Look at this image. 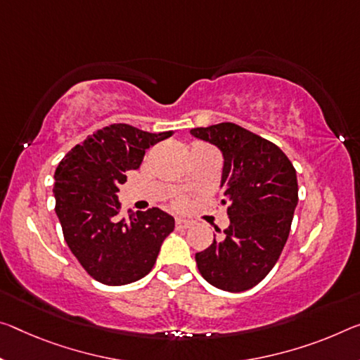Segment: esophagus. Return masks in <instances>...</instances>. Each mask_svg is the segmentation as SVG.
Listing matches in <instances>:
<instances>
[{"label": "esophagus", "mask_w": 360, "mask_h": 360, "mask_svg": "<svg viewBox=\"0 0 360 360\" xmlns=\"http://www.w3.org/2000/svg\"><path fill=\"white\" fill-rule=\"evenodd\" d=\"M192 226V222L191 221H187V219H176V227H178V229H187V227H191Z\"/></svg>", "instance_id": "obj_1"}]
</instances>
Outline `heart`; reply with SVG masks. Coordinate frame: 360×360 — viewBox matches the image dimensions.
<instances>
[{
    "label": "heart",
    "instance_id": "1",
    "mask_svg": "<svg viewBox=\"0 0 360 360\" xmlns=\"http://www.w3.org/2000/svg\"><path fill=\"white\" fill-rule=\"evenodd\" d=\"M176 205H178L179 208H182V207H186V200L184 198H178V202H176Z\"/></svg>",
    "mask_w": 360,
    "mask_h": 360
}]
</instances>
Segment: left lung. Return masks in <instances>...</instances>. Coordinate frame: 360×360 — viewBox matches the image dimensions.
Returning <instances> with one entry per match:
<instances>
[{
    "label": "left lung",
    "mask_w": 360,
    "mask_h": 360,
    "mask_svg": "<svg viewBox=\"0 0 360 360\" xmlns=\"http://www.w3.org/2000/svg\"><path fill=\"white\" fill-rule=\"evenodd\" d=\"M218 147L224 158V189L231 224L224 237L195 255L202 277L224 292L253 288L276 266L298 205V179L276 144L236 123L191 129Z\"/></svg>",
    "instance_id": "1"
}]
</instances>
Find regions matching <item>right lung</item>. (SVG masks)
<instances>
[{
    "instance_id": "obj_1",
    "label": "right lung",
    "mask_w": 360,
    "mask_h": 360,
    "mask_svg": "<svg viewBox=\"0 0 360 360\" xmlns=\"http://www.w3.org/2000/svg\"><path fill=\"white\" fill-rule=\"evenodd\" d=\"M171 131L147 133L115 123L88 136L56 169V214L73 256L91 277L127 285L147 276L160 247L174 229V218L160 208L120 214V186L138 169L146 150Z\"/></svg>"
}]
</instances>
